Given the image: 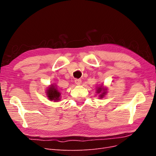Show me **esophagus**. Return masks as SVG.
<instances>
[{
	"label": "esophagus",
	"mask_w": 156,
	"mask_h": 156,
	"mask_svg": "<svg viewBox=\"0 0 156 156\" xmlns=\"http://www.w3.org/2000/svg\"><path fill=\"white\" fill-rule=\"evenodd\" d=\"M75 83L76 84H80L81 83V80L80 79H75Z\"/></svg>",
	"instance_id": "obj_1"
}]
</instances>
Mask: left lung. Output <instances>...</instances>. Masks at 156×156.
<instances>
[{
    "mask_svg": "<svg viewBox=\"0 0 156 156\" xmlns=\"http://www.w3.org/2000/svg\"><path fill=\"white\" fill-rule=\"evenodd\" d=\"M105 90H106V88H103V87H98V90H97V92L98 93H100L101 91H103V92H102V94H100V98H102L103 96H105V93H106V92H105Z\"/></svg>",
    "mask_w": 156,
    "mask_h": 156,
    "instance_id": "8db88e82",
    "label": "left lung"
}]
</instances>
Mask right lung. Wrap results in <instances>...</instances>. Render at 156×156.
I'll use <instances>...</instances> for the list:
<instances>
[{
	"label": "right lung",
	"instance_id": "1",
	"mask_svg": "<svg viewBox=\"0 0 156 156\" xmlns=\"http://www.w3.org/2000/svg\"><path fill=\"white\" fill-rule=\"evenodd\" d=\"M47 95H48V97L51 101L54 100L55 101H56L60 100V93L53 85H51V87L48 88V91H47Z\"/></svg>",
	"mask_w": 156,
	"mask_h": 156
}]
</instances>
